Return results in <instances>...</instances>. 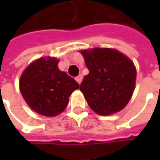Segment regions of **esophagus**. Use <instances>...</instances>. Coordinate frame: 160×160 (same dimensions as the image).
<instances>
[{"instance_id": "34e87169", "label": "esophagus", "mask_w": 160, "mask_h": 160, "mask_svg": "<svg viewBox=\"0 0 160 160\" xmlns=\"http://www.w3.org/2000/svg\"><path fill=\"white\" fill-rule=\"evenodd\" d=\"M76 80H77V82L79 84L82 83V80H83V76H81V75H79V76H77V77H76Z\"/></svg>"}]
</instances>
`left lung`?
<instances>
[{
	"instance_id": "8db88e82",
	"label": "left lung",
	"mask_w": 160,
	"mask_h": 160,
	"mask_svg": "<svg viewBox=\"0 0 160 160\" xmlns=\"http://www.w3.org/2000/svg\"><path fill=\"white\" fill-rule=\"evenodd\" d=\"M81 53L89 74L83 77L80 91L90 108L102 116L123 109L135 85L136 69L132 60L109 48H94Z\"/></svg>"
}]
</instances>
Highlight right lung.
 <instances>
[{
    "mask_svg": "<svg viewBox=\"0 0 160 160\" xmlns=\"http://www.w3.org/2000/svg\"><path fill=\"white\" fill-rule=\"evenodd\" d=\"M58 59L41 58L23 72L19 88L24 100L35 112L55 117L63 112L71 93L79 88L74 78L58 68Z\"/></svg>",
    "mask_w": 160,
    "mask_h": 160,
    "instance_id": "1",
    "label": "right lung"
}]
</instances>
